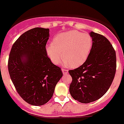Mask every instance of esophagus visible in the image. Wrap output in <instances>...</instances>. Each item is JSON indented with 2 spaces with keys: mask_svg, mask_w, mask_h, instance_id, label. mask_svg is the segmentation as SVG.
<instances>
[{
  "mask_svg": "<svg viewBox=\"0 0 124 124\" xmlns=\"http://www.w3.org/2000/svg\"><path fill=\"white\" fill-rule=\"evenodd\" d=\"M62 71L63 72V75H67V74L69 73V70L67 69H62Z\"/></svg>",
  "mask_w": 124,
  "mask_h": 124,
  "instance_id": "obj_1",
  "label": "esophagus"
}]
</instances>
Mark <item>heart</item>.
<instances>
[{"mask_svg":"<svg viewBox=\"0 0 124 124\" xmlns=\"http://www.w3.org/2000/svg\"><path fill=\"white\" fill-rule=\"evenodd\" d=\"M92 45L90 34L69 31L57 35L53 42L46 46V52L54 64H58L63 57L64 65L78 67L88 58Z\"/></svg>","mask_w":124,"mask_h":124,"instance_id":"obj_1","label":"heart"}]
</instances>
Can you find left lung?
Returning a JSON list of instances; mask_svg holds the SVG:
<instances>
[{
	"instance_id": "8db88e82",
	"label": "left lung",
	"mask_w": 124,
	"mask_h": 124,
	"mask_svg": "<svg viewBox=\"0 0 124 124\" xmlns=\"http://www.w3.org/2000/svg\"><path fill=\"white\" fill-rule=\"evenodd\" d=\"M93 45L88 58L69 72L72 77L70 93L75 100L88 103L100 99L109 89L116 71L114 48L103 35L91 32Z\"/></svg>"
}]
</instances>
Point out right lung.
<instances>
[{
	"label": "right lung",
	"instance_id": "right-lung-1",
	"mask_svg": "<svg viewBox=\"0 0 124 124\" xmlns=\"http://www.w3.org/2000/svg\"><path fill=\"white\" fill-rule=\"evenodd\" d=\"M49 29L35 27L16 40L10 51L8 69L18 94L29 104L41 106L53 97L62 78L61 69L46 52Z\"/></svg>",
	"mask_w": 124,
	"mask_h": 124
}]
</instances>
